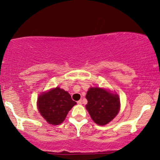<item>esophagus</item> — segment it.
<instances>
[{
  "label": "esophagus",
  "instance_id": "34e87169",
  "mask_svg": "<svg viewBox=\"0 0 160 160\" xmlns=\"http://www.w3.org/2000/svg\"><path fill=\"white\" fill-rule=\"evenodd\" d=\"M77 103H78V105H82V100H78V101H77Z\"/></svg>",
  "mask_w": 160,
  "mask_h": 160
}]
</instances>
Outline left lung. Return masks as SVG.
<instances>
[{
  "instance_id": "1",
  "label": "left lung",
  "mask_w": 160,
  "mask_h": 160,
  "mask_svg": "<svg viewBox=\"0 0 160 160\" xmlns=\"http://www.w3.org/2000/svg\"><path fill=\"white\" fill-rule=\"evenodd\" d=\"M86 98L87 110L92 119L99 125H106L119 113L120 100L117 94L100 87H91Z\"/></svg>"
}]
</instances>
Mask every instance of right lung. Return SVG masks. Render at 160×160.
<instances>
[{
	"label": "right lung",
	"instance_id": "add662e5",
	"mask_svg": "<svg viewBox=\"0 0 160 160\" xmlns=\"http://www.w3.org/2000/svg\"><path fill=\"white\" fill-rule=\"evenodd\" d=\"M37 103L39 112L46 121L50 124L58 125L63 122L68 111L76 102L71 99L68 92L56 87L41 93Z\"/></svg>",
	"mask_w": 160,
	"mask_h": 160
}]
</instances>
